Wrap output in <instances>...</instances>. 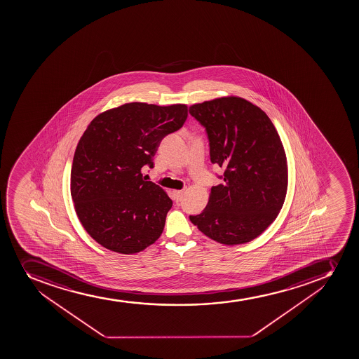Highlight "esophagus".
<instances>
[{
  "label": "esophagus",
  "instance_id": "esophagus-1",
  "mask_svg": "<svg viewBox=\"0 0 359 359\" xmlns=\"http://www.w3.org/2000/svg\"><path fill=\"white\" fill-rule=\"evenodd\" d=\"M182 196H184L182 191H173V198L175 203H180L182 200Z\"/></svg>",
  "mask_w": 359,
  "mask_h": 359
}]
</instances>
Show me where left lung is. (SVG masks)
Here are the masks:
<instances>
[{"mask_svg": "<svg viewBox=\"0 0 359 359\" xmlns=\"http://www.w3.org/2000/svg\"><path fill=\"white\" fill-rule=\"evenodd\" d=\"M189 114L206 130L210 161L224 168L206 208L189 220L224 245L252 241L276 219L287 194L280 135L264 111L238 97L194 104Z\"/></svg>", "mask_w": 359, "mask_h": 359, "instance_id": "8db88e82", "label": "left lung"}]
</instances>
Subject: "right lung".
Segmentation results:
<instances>
[{
	"instance_id": "1",
	"label": "right lung",
	"mask_w": 359,
	"mask_h": 359,
	"mask_svg": "<svg viewBox=\"0 0 359 359\" xmlns=\"http://www.w3.org/2000/svg\"><path fill=\"white\" fill-rule=\"evenodd\" d=\"M187 107L128 103L98 114L76 147L72 196L90 236L112 252L135 254L159 238L172 200L142 179L159 142L187 119Z\"/></svg>"
}]
</instances>
